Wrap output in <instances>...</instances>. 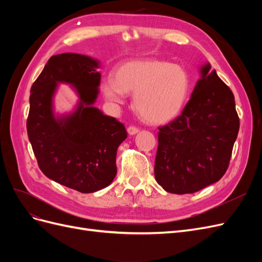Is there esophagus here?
<instances>
[{
    "mask_svg": "<svg viewBox=\"0 0 262 262\" xmlns=\"http://www.w3.org/2000/svg\"><path fill=\"white\" fill-rule=\"evenodd\" d=\"M126 131H128L130 136H134V134H137L139 132V128H137V126H134V125H130L129 128L126 129Z\"/></svg>",
    "mask_w": 262,
    "mask_h": 262,
    "instance_id": "1",
    "label": "esophagus"
}]
</instances>
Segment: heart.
Listing matches in <instances>:
<instances>
[{
	"mask_svg": "<svg viewBox=\"0 0 262 262\" xmlns=\"http://www.w3.org/2000/svg\"><path fill=\"white\" fill-rule=\"evenodd\" d=\"M107 100L122 104L134 93V107L144 121L166 123L176 118L189 93V76L180 66L155 59L131 60L117 67L114 80L101 83Z\"/></svg>",
	"mask_w": 262,
	"mask_h": 262,
	"instance_id": "heart-1",
	"label": "heart"
}]
</instances>
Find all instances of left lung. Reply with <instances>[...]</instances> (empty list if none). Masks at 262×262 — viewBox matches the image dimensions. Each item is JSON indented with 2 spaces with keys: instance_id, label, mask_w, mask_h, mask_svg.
Returning <instances> with one entry per match:
<instances>
[{
  "instance_id": "obj_1",
  "label": "left lung",
  "mask_w": 262,
  "mask_h": 262,
  "mask_svg": "<svg viewBox=\"0 0 262 262\" xmlns=\"http://www.w3.org/2000/svg\"><path fill=\"white\" fill-rule=\"evenodd\" d=\"M200 73L181 115L158 128L155 179L170 193H193L223 177L239 130L232 91L210 63Z\"/></svg>"
}]
</instances>
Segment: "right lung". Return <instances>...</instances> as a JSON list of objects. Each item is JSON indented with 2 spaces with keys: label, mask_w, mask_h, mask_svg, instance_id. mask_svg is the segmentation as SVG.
Wrapping results in <instances>:
<instances>
[{
  "label": "right lung",
  "mask_w": 262,
  "mask_h": 262,
  "mask_svg": "<svg viewBox=\"0 0 262 262\" xmlns=\"http://www.w3.org/2000/svg\"><path fill=\"white\" fill-rule=\"evenodd\" d=\"M99 62L77 53L51 57L31 86L27 134L45 175L82 193L112 184L124 125L93 105L100 84ZM59 82L72 84L80 100L72 114L55 116L53 96Z\"/></svg>",
  "instance_id": "1"
}]
</instances>
